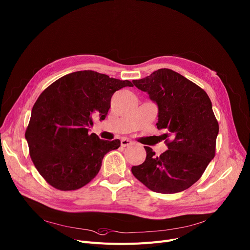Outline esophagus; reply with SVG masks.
I'll return each instance as SVG.
<instances>
[{"mask_svg":"<svg viewBox=\"0 0 250 250\" xmlns=\"http://www.w3.org/2000/svg\"><path fill=\"white\" fill-rule=\"evenodd\" d=\"M132 144V142L131 141H129L128 139H122L121 140V145H122V146H130Z\"/></svg>","mask_w":250,"mask_h":250,"instance_id":"esophagus-1","label":"esophagus"}]
</instances>
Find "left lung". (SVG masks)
Wrapping results in <instances>:
<instances>
[{"instance_id": "left-lung-1", "label": "left lung", "mask_w": 250, "mask_h": 250, "mask_svg": "<svg viewBox=\"0 0 250 250\" xmlns=\"http://www.w3.org/2000/svg\"><path fill=\"white\" fill-rule=\"evenodd\" d=\"M133 84L158 106V129L168 149L156 156L148 146L146 161L131 167L147 188L160 193L188 189L201 177L215 155L219 126L210 99L180 74L160 69Z\"/></svg>"}]
</instances>
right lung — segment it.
<instances>
[{
	"instance_id": "add662e5",
	"label": "right lung",
	"mask_w": 250,
	"mask_h": 250,
	"mask_svg": "<svg viewBox=\"0 0 250 250\" xmlns=\"http://www.w3.org/2000/svg\"><path fill=\"white\" fill-rule=\"evenodd\" d=\"M132 86L94 71L65 75L40 95L25 137L32 161L49 185L75 190L100 171L104 156L121 146L120 140H101L88 133L94 119L104 121L117 90Z\"/></svg>"
}]
</instances>
